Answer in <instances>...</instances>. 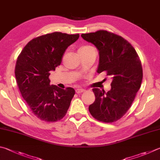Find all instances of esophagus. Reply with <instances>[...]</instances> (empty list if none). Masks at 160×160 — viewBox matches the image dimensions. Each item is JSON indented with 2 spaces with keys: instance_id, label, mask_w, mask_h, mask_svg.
Instances as JSON below:
<instances>
[{
  "instance_id": "esophagus-1",
  "label": "esophagus",
  "mask_w": 160,
  "mask_h": 160,
  "mask_svg": "<svg viewBox=\"0 0 160 160\" xmlns=\"http://www.w3.org/2000/svg\"><path fill=\"white\" fill-rule=\"evenodd\" d=\"M75 92H76L77 94H80V93L85 92V89H77L76 90H75Z\"/></svg>"
}]
</instances>
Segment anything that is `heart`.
<instances>
[{
  "mask_svg": "<svg viewBox=\"0 0 160 160\" xmlns=\"http://www.w3.org/2000/svg\"><path fill=\"white\" fill-rule=\"evenodd\" d=\"M93 48L92 46H89V45H85V46H83V47H81L78 51H85V50H90V49Z\"/></svg>",
  "mask_w": 160,
  "mask_h": 160,
  "instance_id": "1",
  "label": "heart"
}]
</instances>
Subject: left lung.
Masks as SVG:
<instances>
[{"instance_id": "obj_1", "label": "left lung", "mask_w": 160, "mask_h": 160, "mask_svg": "<svg viewBox=\"0 0 160 160\" xmlns=\"http://www.w3.org/2000/svg\"><path fill=\"white\" fill-rule=\"evenodd\" d=\"M82 38L98 49L97 72L106 71L112 78L111 89L94 88L95 101L89 106L97 120L113 122L127 112L141 88L143 79L141 62L135 49L122 37L107 31L83 33Z\"/></svg>"}]
</instances>
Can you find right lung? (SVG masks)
Listing matches in <instances>:
<instances>
[{"instance_id":"right-lung-1","label":"right lung","mask_w":160,"mask_h":160,"mask_svg":"<svg viewBox=\"0 0 160 160\" xmlns=\"http://www.w3.org/2000/svg\"><path fill=\"white\" fill-rule=\"evenodd\" d=\"M78 38L79 34L61 32L43 35L28 42L17 58L14 71L17 85L32 112L41 120H60L70 106L74 89L50 85L49 76Z\"/></svg>"}]
</instances>
